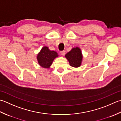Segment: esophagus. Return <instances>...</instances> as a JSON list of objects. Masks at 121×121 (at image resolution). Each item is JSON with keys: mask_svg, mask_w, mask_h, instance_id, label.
I'll return each mask as SVG.
<instances>
[{"mask_svg": "<svg viewBox=\"0 0 121 121\" xmlns=\"http://www.w3.org/2000/svg\"><path fill=\"white\" fill-rule=\"evenodd\" d=\"M60 54H61V55L64 56V55H65V52L64 51H60Z\"/></svg>", "mask_w": 121, "mask_h": 121, "instance_id": "esophagus-1", "label": "esophagus"}]
</instances>
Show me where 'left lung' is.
Returning <instances> with one entry per match:
<instances>
[{"label":"left lung","mask_w":121,"mask_h":121,"mask_svg":"<svg viewBox=\"0 0 121 121\" xmlns=\"http://www.w3.org/2000/svg\"><path fill=\"white\" fill-rule=\"evenodd\" d=\"M70 65L73 67H80L82 60V54L80 48L76 47L73 48L71 51L65 55Z\"/></svg>","instance_id":"8db88e82"}]
</instances>
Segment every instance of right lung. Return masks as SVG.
I'll return each mask as SVG.
<instances>
[{"instance_id":"1","label":"right lung","mask_w":121,"mask_h":121,"mask_svg":"<svg viewBox=\"0 0 121 121\" xmlns=\"http://www.w3.org/2000/svg\"><path fill=\"white\" fill-rule=\"evenodd\" d=\"M58 56L57 52L50 51L48 47L44 46L37 55V60L41 67L49 68L54 59Z\"/></svg>"}]
</instances>
